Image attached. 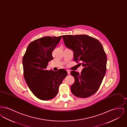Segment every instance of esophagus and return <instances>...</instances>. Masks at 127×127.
I'll use <instances>...</instances> for the list:
<instances>
[{
    "label": "esophagus",
    "instance_id": "esophagus-1",
    "mask_svg": "<svg viewBox=\"0 0 127 127\" xmlns=\"http://www.w3.org/2000/svg\"><path fill=\"white\" fill-rule=\"evenodd\" d=\"M66 71H67V74H68V75L70 74V71L69 70H66Z\"/></svg>",
    "mask_w": 127,
    "mask_h": 127
}]
</instances>
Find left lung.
I'll use <instances>...</instances> for the list:
<instances>
[{
    "label": "left lung",
    "instance_id": "1",
    "mask_svg": "<svg viewBox=\"0 0 127 127\" xmlns=\"http://www.w3.org/2000/svg\"><path fill=\"white\" fill-rule=\"evenodd\" d=\"M65 45L74 52V60L84 66L79 74L71 71L75 82L70 90L76 97L86 98L97 92L106 71L107 58L100 42L86 35H63Z\"/></svg>",
    "mask_w": 127,
    "mask_h": 127
}]
</instances>
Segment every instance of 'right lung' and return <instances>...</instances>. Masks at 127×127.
I'll list each match as a JSON object with an SVG mask.
<instances>
[{
  "label": "right lung",
  "instance_id": "1",
  "mask_svg": "<svg viewBox=\"0 0 127 127\" xmlns=\"http://www.w3.org/2000/svg\"><path fill=\"white\" fill-rule=\"evenodd\" d=\"M62 36H44L31 42L23 58L25 79L30 91L38 98L47 100L56 96L59 86L67 76L64 69L57 71L46 70L52 53Z\"/></svg>",
  "mask_w": 127,
  "mask_h": 127
}]
</instances>
